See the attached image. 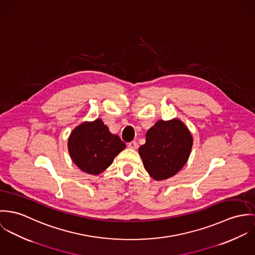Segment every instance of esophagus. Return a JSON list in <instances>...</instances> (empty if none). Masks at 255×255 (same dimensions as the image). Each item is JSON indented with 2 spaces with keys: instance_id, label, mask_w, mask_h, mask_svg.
<instances>
[{
  "instance_id": "34e87169",
  "label": "esophagus",
  "mask_w": 255,
  "mask_h": 255,
  "mask_svg": "<svg viewBox=\"0 0 255 255\" xmlns=\"http://www.w3.org/2000/svg\"><path fill=\"white\" fill-rule=\"evenodd\" d=\"M128 147L136 149L138 147V142L136 141H130V142H128Z\"/></svg>"
}]
</instances>
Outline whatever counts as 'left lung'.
Here are the masks:
<instances>
[{
	"label": "left lung",
	"instance_id": "left-lung-1",
	"mask_svg": "<svg viewBox=\"0 0 255 255\" xmlns=\"http://www.w3.org/2000/svg\"><path fill=\"white\" fill-rule=\"evenodd\" d=\"M193 145L189 129L178 119L157 121L139 148L142 163L155 180L174 176L187 162Z\"/></svg>",
	"mask_w": 255,
	"mask_h": 255
}]
</instances>
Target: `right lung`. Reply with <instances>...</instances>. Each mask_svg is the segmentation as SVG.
Instances as JSON below:
<instances>
[{
  "label": "right lung",
  "instance_id": "obj_1",
  "mask_svg": "<svg viewBox=\"0 0 255 255\" xmlns=\"http://www.w3.org/2000/svg\"><path fill=\"white\" fill-rule=\"evenodd\" d=\"M125 146V142L112 134L101 119L82 123L68 139V150L74 163L93 175L107 169Z\"/></svg>",
  "mask_w": 255,
  "mask_h": 255
}]
</instances>
